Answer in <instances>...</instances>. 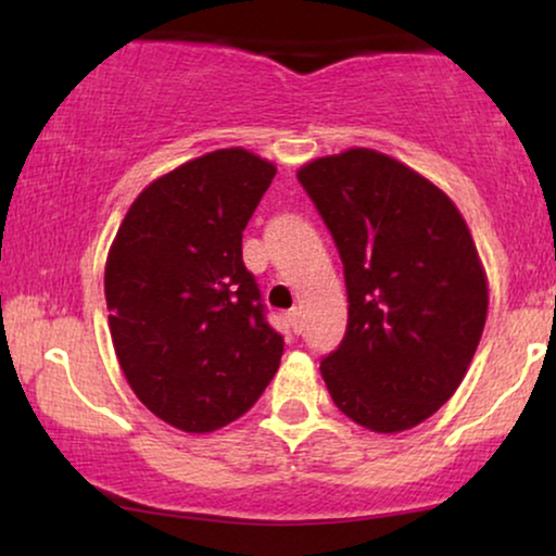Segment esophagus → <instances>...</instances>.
Instances as JSON below:
<instances>
[{"mask_svg": "<svg viewBox=\"0 0 556 556\" xmlns=\"http://www.w3.org/2000/svg\"><path fill=\"white\" fill-rule=\"evenodd\" d=\"M288 324H291V329L295 331V333H301L303 331V321H301V311L299 308H291L288 311Z\"/></svg>", "mask_w": 556, "mask_h": 556, "instance_id": "1", "label": "esophagus"}]
</instances>
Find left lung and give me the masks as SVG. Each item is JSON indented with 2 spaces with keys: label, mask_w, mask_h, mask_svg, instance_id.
<instances>
[{
  "label": "left lung",
  "mask_w": 556,
  "mask_h": 556,
  "mask_svg": "<svg viewBox=\"0 0 556 556\" xmlns=\"http://www.w3.org/2000/svg\"><path fill=\"white\" fill-rule=\"evenodd\" d=\"M344 263L349 321L321 359L341 413L375 432L438 413L481 341L489 286L451 197L371 149L316 159L299 172Z\"/></svg>",
  "instance_id": "obj_1"
}]
</instances>
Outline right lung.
I'll return each instance as SVG.
<instances>
[{
  "label": "right lung",
  "instance_id": "add662e5",
  "mask_svg": "<svg viewBox=\"0 0 556 556\" xmlns=\"http://www.w3.org/2000/svg\"><path fill=\"white\" fill-rule=\"evenodd\" d=\"M273 177L276 166L245 149L192 159L136 197L111 245L118 364L136 397L185 432L245 415L283 356L242 263V230Z\"/></svg>",
  "mask_w": 556,
  "mask_h": 556
}]
</instances>
